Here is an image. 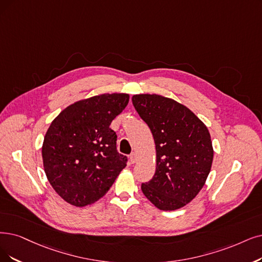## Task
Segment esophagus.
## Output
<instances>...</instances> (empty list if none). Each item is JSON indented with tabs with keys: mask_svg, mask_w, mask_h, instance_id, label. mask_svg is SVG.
Wrapping results in <instances>:
<instances>
[{
	"mask_svg": "<svg viewBox=\"0 0 262 262\" xmlns=\"http://www.w3.org/2000/svg\"><path fill=\"white\" fill-rule=\"evenodd\" d=\"M137 160H138V157H137V154H134V152H132V154L130 155V162H131V163H135V162H137Z\"/></svg>",
	"mask_w": 262,
	"mask_h": 262,
	"instance_id": "esophagus-1",
	"label": "esophagus"
}]
</instances>
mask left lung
I'll return each instance as SVG.
<instances>
[{"mask_svg":"<svg viewBox=\"0 0 262 262\" xmlns=\"http://www.w3.org/2000/svg\"><path fill=\"white\" fill-rule=\"evenodd\" d=\"M132 103L149 127L157 151L155 175L142 184V191L159 210L181 208L200 192L210 174V132L189 108L172 99L135 95Z\"/></svg>","mask_w":262,"mask_h":262,"instance_id":"1","label":"left lung"}]
</instances>
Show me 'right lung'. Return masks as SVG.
Wrapping results in <instances>:
<instances>
[{"instance_id": "obj_1", "label": "right lung", "mask_w": 262, "mask_h": 262, "mask_svg": "<svg viewBox=\"0 0 262 262\" xmlns=\"http://www.w3.org/2000/svg\"><path fill=\"white\" fill-rule=\"evenodd\" d=\"M128 102L127 93L96 96L72 104L51 122L41 147L44 169L68 203L81 207L96 202L127 165L110 125Z\"/></svg>"}]
</instances>
